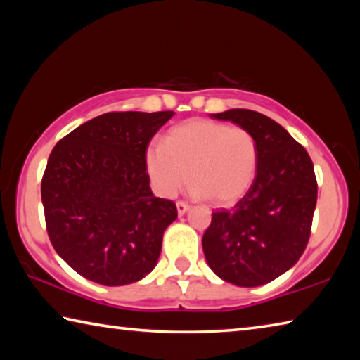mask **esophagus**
<instances>
[{"label":"esophagus","mask_w":360,"mask_h":360,"mask_svg":"<svg viewBox=\"0 0 360 360\" xmlns=\"http://www.w3.org/2000/svg\"><path fill=\"white\" fill-rule=\"evenodd\" d=\"M176 208H178V214L182 216L184 212L188 210V203L187 202H182V200H179L178 203H176Z\"/></svg>","instance_id":"34e87169"}]
</instances>
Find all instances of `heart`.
I'll use <instances>...</instances> for the list:
<instances>
[{"instance_id": "1", "label": "heart", "mask_w": 360, "mask_h": 360, "mask_svg": "<svg viewBox=\"0 0 360 360\" xmlns=\"http://www.w3.org/2000/svg\"><path fill=\"white\" fill-rule=\"evenodd\" d=\"M146 167L158 193L172 197L188 181L193 193L216 205L238 202L251 188L259 167V144L251 130L210 119L173 127L165 143H152Z\"/></svg>"}]
</instances>
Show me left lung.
I'll use <instances>...</instances> for the list:
<instances>
[{"label":"left lung","instance_id":"1","mask_svg":"<svg viewBox=\"0 0 360 360\" xmlns=\"http://www.w3.org/2000/svg\"><path fill=\"white\" fill-rule=\"evenodd\" d=\"M254 133L259 167L233 208L212 212L203 252L224 281L255 288L273 281L302 257L311 235L318 181L307 149L266 115L251 109L212 114Z\"/></svg>","mask_w":360,"mask_h":360}]
</instances>
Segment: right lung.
<instances>
[{
  "label": "right lung",
  "instance_id": "add662e5",
  "mask_svg": "<svg viewBox=\"0 0 360 360\" xmlns=\"http://www.w3.org/2000/svg\"><path fill=\"white\" fill-rule=\"evenodd\" d=\"M173 114H101L49 155L41 181L47 235L60 257L90 281L130 284L157 264L178 210L152 193L146 150Z\"/></svg>",
  "mask_w": 360,
  "mask_h": 360
}]
</instances>
